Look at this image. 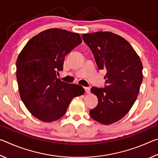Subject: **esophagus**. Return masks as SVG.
<instances>
[{
  "mask_svg": "<svg viewBox=\"0 0 158 158\" xmlns=\"http://www.w3.org/2000/svg\"><path fill=\"white\" fill-rule=\"evenodd\" d=\"M84 90H85V92L87 93V94H89L90 93V89L88 87H84Z\"/></svg>",
  "mask_w": 158,
  "mask_h": 158,
  "instance_id": "34e87169",
  "label": "esophagus"
}]
</instances>
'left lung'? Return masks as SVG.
<instances>
[{
  "label": "left lung",
  "instance_id": "obj_1",
  "mask_svg": "<svg viewBox=\"0 0 158 158\" xmlns=\"http://www.w3.org/2000/svg\"><path fill=\"white\" fill-rule=\"evenodd\" d=\"M99 69L106 70L105 88L92 87L98 103L90 109L93 119L110 125L123 118L130 110L143 80V65L131 44L123 37L111 32L83 34Z\"/></svg>",
  "mask_w": 158,
  "mask_h": 158
}]
</instances>
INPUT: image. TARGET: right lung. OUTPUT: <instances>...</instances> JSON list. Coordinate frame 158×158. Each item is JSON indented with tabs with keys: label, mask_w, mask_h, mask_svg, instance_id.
Instances as JSON below:
<instances>
[{
	"label": "right lung",
	"mask_w": 158,
	"mask_h": 158,
	"mask_svg": "<svg viewBox=\"0 0 158 158\" xmlns=\"http://www.w3.org/2000/svg\"><path fill=\"white\" fill-rule=\"evenodd\" d=\"M82 42L79 34L58 28L34 36L17 60V79L21 100L37 118L52 122L64 116L70 102L84 88L57 78L67 54Z\"/></svg>",
	"instance_id": "obj_1"
}]
</instances>
